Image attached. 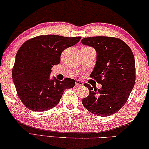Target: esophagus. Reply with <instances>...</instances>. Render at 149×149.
I'll list each match as a JSON object with an SVG mask.
<instances>
[{
	"instance_id": "34e87169",
	"label": "esophagus",
	"mask_w": 149,
	"mask_h": 149,
	"mask_svg": "<svg viewBox=\"0 0 149 149\" xmlns=\"http://www.w3.org/2000/svg\"><path fill=\"white\" fill-rule=\"evenodd\" d=\"M82 85H83V83L82 81L79 80L76 81V86H82Z\"/></svg>"
}]
</instances>
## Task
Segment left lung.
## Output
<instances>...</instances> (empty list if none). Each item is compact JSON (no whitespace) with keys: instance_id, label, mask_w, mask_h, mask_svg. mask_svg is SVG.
Here are the masks:
<instances>
[{"instance_id":"8db88e82","label":"left lung","mask_w":149,"mask_h":149,"mask_svg":"<svg viewBox=\"0 0 149 149\" xmlns=\"http://www.w3.org/2000/svg\"><path fill=\"white\" fill-rule=\"evenodd\" d=\"M81 42L96 51V64L90 77L102 85L91 87L82 100L87 111L97 116L112 115L125 105L135 84V60L129 46L119 38L108 36L84 38Z\"/></svg>"}]
</instances>
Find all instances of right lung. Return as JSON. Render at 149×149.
<instances>
[{
  "label": "right lung",
  "instance_id": "1",
  "mask_svg": "<svg viewBox=\"0 0 149 149\" xmlns=\"http://www.w3.org/2000/svg\"><path fill=\"white\" fill-rule=\"evenodd\" d=\"M80 36L40 35L26 41L17 52L12 78L19 99L36 112L48 111L60 102L65 89L74 86V79L49 78L52 68L60 62L66 48L77 44Z\"/></svg>",
  "mask_w": 149,
  "mask_h": 149
}]
</instances>
